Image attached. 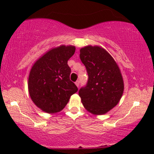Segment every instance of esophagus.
<instances>
[{"instance_id":"34e87169","label":"esophagus","mask_w":154,"mask_h":154,"mask_svg":"<svg viewBox=\"0 0 154 154\" xmlns=\"http://www.w3.org/2000/svg\"><path fill=\"white\" fill-rule=\"evenodd\" d=\"M75 85H76V86H77V88H79V81L77 80V82H75Z\"/></svg>"}]
</instances>
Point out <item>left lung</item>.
Instances as JSON below:
<instances>
[{
    "label": "left lung",
    "instance_id": "obj_1",
    "mask_svg": "<svg viewBox=\"0 0 154 154\" xmlns=\"http://www.w3.org/2000/svg\"><path fill=\"white\" fill-rule=\"evenodd\" d=\"M88 75L87 85L79 91L83 106L94 115L106 114L117 105L124 92L121 71L114 58L98 45L79 51Z\"/></svg>",
    "mask_w": 154,
    "mask_h": 154
}]
</instances>
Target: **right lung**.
<instances>
[{"instance_id": "obj_1", "label": "right lung", "mask_w": 154, "mask_h": 154, "mask_svg": "<svg viewBox=\"0 0 154 154\" xmlns=\"http://www.w3.org/2000/svg\"><path fill=\"white\" fill-rule=\"evenodd\" d=\"M74 45L53 48L35 61L28 78V91L36 106L48 114L61 111L78 88L69 79L68 60L75 52Z\"/></svg>"}]
</instances>
